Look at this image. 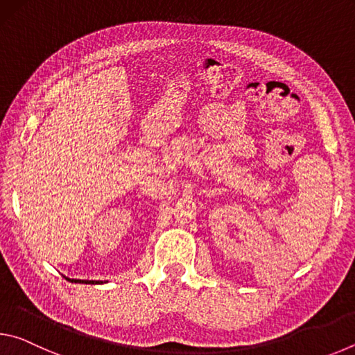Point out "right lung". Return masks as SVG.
<instances>
[{
	"label": "right lung",
	"instance_id": "right-lung-1",
	"mask_svg": "<svg viewBox=\"0 0 355 355\" xmlns=\"http://www.w3.org/2000/svg\"><path fill=\"white\" fill-rule=\"evenodd\" d=\"M70 280V279H67ZM70 282H75V284H103V282H97V280H76V279H71Z\"/></svg>",
	"mask_w": 355,
	"mask_h": 355
}]
</instances>
